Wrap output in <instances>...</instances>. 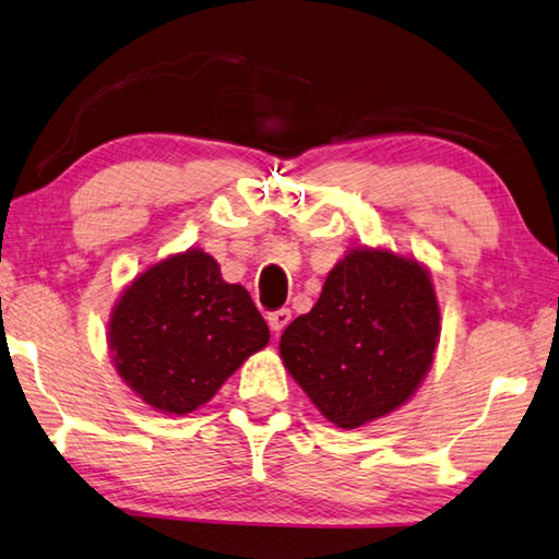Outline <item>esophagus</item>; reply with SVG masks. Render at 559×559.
<instances>
[{"label":"esophagus","mask_w":559,"mask_h":559,"mask_svg":"<svg viewBox=\"0 0 559 559\" xmlns=\"http://www.w3.org/2000/svg\"><path fill=\"white\" fill-rule=\"evenodd\" d=\"M292 322V312L289 309H277V312H270L267 314V324H270V329L272 332H282V329H285L287 324Z\"/></svg>","instance_id":"1"}]
</instances>
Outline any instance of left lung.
<instances>
[{"instance_id": "left-lung-1", "label": "left lung", "mask_w": 559, "mask_h": 559, "mask_svg": "<svg viewBox=\"0 0 559 559\" xmlns=\"http://www.w3.org/2000/svg\"><path fill=\"white\" fill-rule=\"evenodd\" d=\"M441 334L431 274L389 250H349L280 356L322 416L359 428L404 406L426 379Z\"/></svg>"}]
</instances>
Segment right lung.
I'll use <instances>...</instances> for the list:
<instances>
[{"label": "right lung", "instance_id": "right-lung-1", "mask_svg": "<svg viewBox=\"0 0 559 559\" xmlns=\"http://www.w3.org/2000/svg\"><path fill=\"white\" fill-rule=\"evenodd\" d=\"M270 329L240 285L203 250L170 254L123 289L108 322L118 377L145 404L186 416L207 404Z\"/></svg>", "mask_w": 559, "mask_h": 559}]
</instances>
